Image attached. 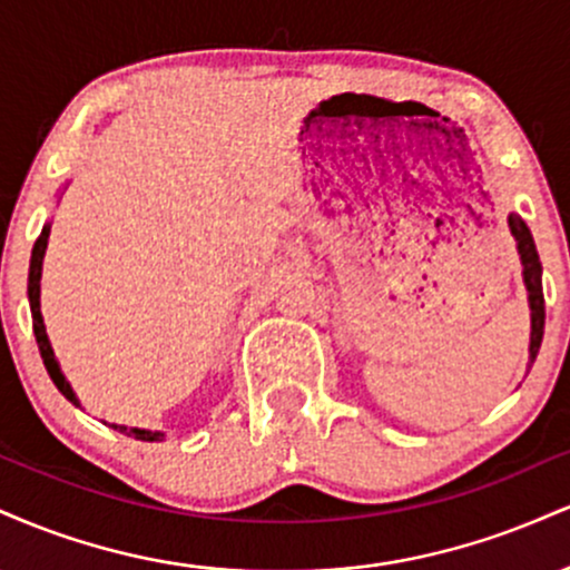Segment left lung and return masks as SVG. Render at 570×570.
<instances>
[{
    "label": "left lung",
    "instance_id": "left-lung-1",
    "mask_svg": "<svg viewBox=\"0 0 570 570\" xmlns=\"http://www.w3.org/2000/svg\"><path fill=\"white\" fill-rule=\"evenodd\" d=\"M509 230L517 240V252L522 259V276H525L528 299H531V362L541 348V337H544V292H541V263L539 252H535L533 235L528 225L517 214H509Z\"/></svg>",
    "mask_w": 570,
    "mask_h": 570
}]
</instances>
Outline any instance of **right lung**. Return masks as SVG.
<instances>
[{
	"label": "right lung",
	"instance_id": "add662e5",
	"mask_svg": "<svg viewBox=\"0 0 570 570\" xmlns=\"http://www.w3.org/2000/svg\"><path fill=\"white\" fill-rule=\"evenodd\" d=\"M48 235H50V227L45 225L42 233H39L35 248H31V267H29V305H31V322H35V337H37L39 353H42L45 367H48L50 381L56 383V389L61 391V394L67 396L71 404H77V407H80V399L75 396V391H71V385L67 383V377H63L61 367H58L56 353H53V348H50L48 332H45L42 313H39V278H42V257H45V248H48ZM112 429H117V431H120V434H126V436H134V440H141V442H155V440H160V436H163V434H158V431L128 429V426H117V423H112Z\"/></svg>",
	"mask_w": 570,
	"mask_h": 570
}]
</instances>
